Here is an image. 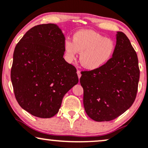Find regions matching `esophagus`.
I'll return each instance as SVG.
<instances>
[{"instance_id":"esophagus-1","label":"esophagus","mask_w":148,"mask_h":148,"mask_svg":"<svg viewBox=\"0 0 148 148\" xmlns=\"http://www.w3.org/2000/svg\"><path fill=\"white\" fill-rule=\"evenodd\" d=\"M77 75H78V78H79V79H80V76H81V73H80V72L79 70H77Z\"/></svg>"}]
</instances>
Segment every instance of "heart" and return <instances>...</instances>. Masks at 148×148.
Here are the masks:
<instances>
[{"instance_id":"obj_1","label":"heart","mask_w":148,"mask_h":148,"mask_svg":"<svg viewBox=\"0 0 148 148\" xmlns=\"http://www.w3.org/2000/svg\"><path fill=\"white\" fill-rule=\"evenodd\" d=\"M115 43L99 33L90 29H80L74 33L72 42H64L65 56L68 62L76 60L78 53L80 63L88 70L103 68L111 60L115 52Z\"/></svg>"}]
</instances>
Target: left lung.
Segmentation results:
<instances>
[{
  "label": "left lung",
  "mask_w": 148,
  "mask_h": 148,
  "mask_svg": "<svg viewBox=\"0 0 148 148\" xmlns=\"http://www.w3.org/2000/svg\"><path fill=\"white\" fill-rule=\"evenodd\" d=\"M111 60L97 70L82 72L84 110L97 122L110 121L127 111L135 101L138 88V58L129 39L117 32Z\"/></svg>",
  "instance_id": "8db88e82"
}]
</instances>
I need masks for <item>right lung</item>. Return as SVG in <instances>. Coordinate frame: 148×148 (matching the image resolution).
Returning <instances> with one entry per match:
<instances>
[{
  "mask_svg": "<svg viewBox=\"0 0 148 148\" xmlns=\"http://www.w3.org/2000/svg\"><path fill=\"white\" fill-rule=\"evenodd\" d=\"M65 40L58 25H38L15 48L11 78L15 98L34 116H54L65 95L78 82L75 67L63 58Z\"/></svg>",
  "mask_w": 148,
  "mask_h": 148,
  "instance_id": "add662e5",
  "label": "right lung"
}]
</instances>
